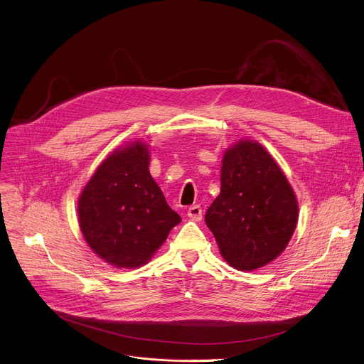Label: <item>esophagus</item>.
<instances>
[{"instance_id":"esophagus-1","label":"esophagus","mask_w":364,"mask_h":364,"mask_svg":"<svg viewBox=\"0 0 364 364\" xmlns=\"http://www.w3.org/2000/svg\"><path fill=\"white\" fill-rule=\"evenodd\" d=\"M187 216H188L191 220H194V222L201 220V218H203L201 207H200V205H191L190 209L187 210Z\"/></svg>"}]
</instances>
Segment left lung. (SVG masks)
Instances as JSON below:
<instances>
[{
    "mask_svg": "<svg viewBox=\"0 0 364 364\" xmlns=\"http://www.w3.org/2000/svg\"><path fill=\"white\" fill-rule=\"evenodd\" d=\"M204 220L235 269H259L285 250L298 223V201L264 145L245 138L225 149L220 194Z\"/></svg>",
    "mask_w": 364,
    "mask_h": 364,
    "instance_id": "obj_1",
    "label": "left lung"
}]
</instances>
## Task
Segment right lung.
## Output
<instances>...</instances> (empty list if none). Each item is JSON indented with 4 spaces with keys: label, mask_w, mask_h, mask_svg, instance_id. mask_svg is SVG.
I'll use <instances>...</instances> for the list:
<instances>
[{
    "label": "right lung",
    "mask_w": 364,
    "mask_h": 364,
    "mask_svg": "<svg viewBox=\"0 0 364 364\" xmlns=\"http://www.w3.org/2000/svg\"><path fill=\"white\" fill-rule=\"evenodd\" d=\"M148 167L149 145L128 142L100 163L77 200L86 243L119 269L139 268L151 261L181 222Z\"/></svg>",
    "instance_id": "add662e5"
}]
</instances>
